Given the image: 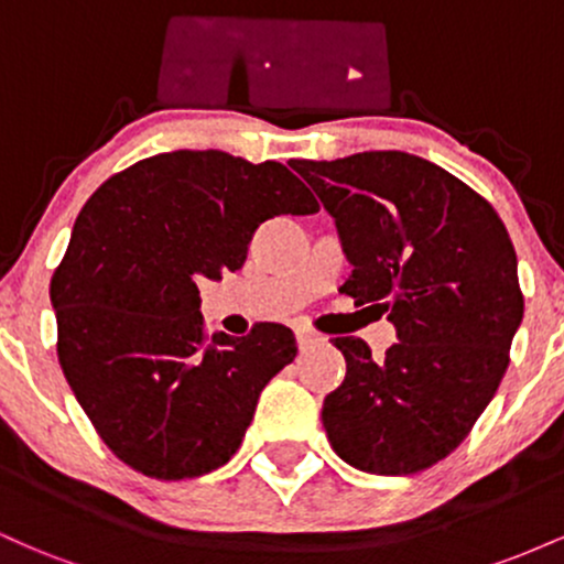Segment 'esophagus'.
I'll use <instances>...</instances> for the list:
<instances>
[{
  "mask_svg": "<svg viewBox=\"0 0 564 564\" xmlns=\"http://www.w3.org/2000/svg\"><path fill=\"white\" fill-rule=\"evenodd\" d=\"M321 341H323V336L315 334L313 328H304V326L296 328V345H300V349H307V347H313V345H321Z\"/></svg>",
  "mask_w": 564,
  "mask_h": 564,
  "instance_id": "esophagus-1",
  "label": "esophagus"
}]
</instances>
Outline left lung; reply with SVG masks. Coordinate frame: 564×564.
I'll return each instance as SVG.
<instances>
[{
    "label": "left lung",
    "instance_id": "8db88e82",
    "mask_svg": "<svg viewBox=\"0 0 564 564\" xmlns=\"http://www.w3.org/2000/svg\"><path fill=\"white\" fill-rule=\"evenodd\" d=\"M334 217L355 304L387 313L398 345L373 360L336 336L347 360L323 400L336 456L371 475H413L464 443L494 400L522 323L517 254L501 217L469 185L403 151L294 161Z\"/></svg>",
    "mask_w": 564,
    "mask_h": 564
}]
</instances>
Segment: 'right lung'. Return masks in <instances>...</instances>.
<instances>
[{
	"label": "right lung",
	"mask_w": 564,
	"mask_h": 564,
	"mask_svg": "<svg viewBox=\"0 0 564 564\" xmlns=\"http://www.w3.org/2000/svg\"><path fill=\"white\" fill-rule=\"evenodd\" d=\"M315 212L283 164L223 151L142 159L84 204L50 283L57 360L127 467L191 480L230 462L296 339L281 323L209 339L198 278L241 270L264 219Z\"/></svg>",
	"instance_id": "1"
}]
</instances>
